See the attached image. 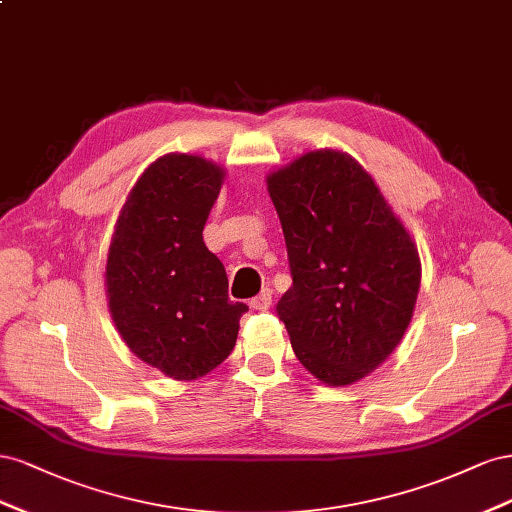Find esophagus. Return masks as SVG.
Returning <instances> with one entry per match:
<instances>
[{
  "mask_svg": "<svg viewBox=\"0 0 512 512\" xmlns=\"http://www.w3.org/2000/svg\"><path fill=\"white\" fill-rule=\"evenodd\" d=\"M272 304V291L270 289H264L257 298L251 300V309L253 311H268Z\"/></svg>",
  "mask_w": 512,
  "mask_h": 512,
  "instance_id": "34e87169",
  "label": "esophagus"
}]
</instances>
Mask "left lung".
<instances>
[{
    "mask_svg": "<svg viewBox=\"0 0 512 512\" xmlns=\"http://www.w3.org/2000/svg\"><path fill=\"white\" fill-rule=\"evenodd\" d=\"M294 285L276 304L302 367L326 386L373 373L410 326L414 238L354 156L313 150L270 171Z\"/></svg>",
    "mask_w": 512,
    "mask_h": 512,
    "instance_id": "obj_1",
    "label": "left lung"
}]
</instances>
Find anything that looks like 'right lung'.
Listing matches in <instances>:
<instances>
[{
    "label": "right lung",
    "instance_id": "add662e5",
    "mask_svg": "<svg viewBox=\"0 0 512 512\" xmlns=\"http://www.w3.org/2000/svg\"><path fill=\"white\" fill-rule=\"evenodd\" d=\"M225 167L171 152L148 165L109 244L105 289L122 341L163 375L191 382L208 375L238 339L248 311L227 296V274L203 242Z\"/></svg>",
    "mask_w": 512,
    "mask_h": 512
}]
</instances>
